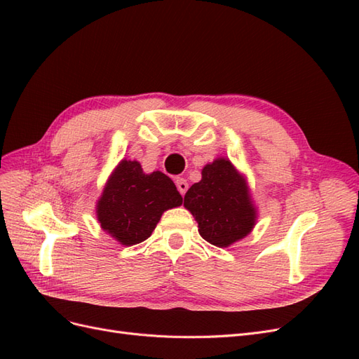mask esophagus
Here are the masks:
<instances>
[{"label": "esophagus", "mask_w": 359, "mask_h": 359, "mask_svg": "<svg viewBox=\"0 0 359 359\" xmlns=\"http://www.w3.org/2000/svg\"><path fill=\"white\" fill-rule=\"evenodd\" d=\"M175 184H177V189H178V191L182 194H186V191H187V189H189V184H187V181L184 180V178H177L175 180Z\"/></svg>", "instance_id": "1"}]
</instances>
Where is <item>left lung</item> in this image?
<instances>
[{
    "label": "left lung",
    "mask_w": 359,
    "mask_h": 359,
    "mask_svg": "<svg viewBox=\"0 0 359 359\" xmlns=\"http://www.w3.org/2000/svg\"><path fill=\"white\" fill-rule=\"evenodd\" d=\"M184 206L196 219L203 240L217 247L241 240L256 220L244 178L224 158L203 168L202 180L184 196Z\"/></svg>",
    "instance_id": "8db88e82"
}]
</instances>
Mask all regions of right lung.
<instances>
[{"mask_svg": "<svg viewBox=\"0 0 359 359\" xmlns=\"http://www.w3.org/2000/svg\"><path fill=\"white\" fill-rule=\"evenodd\" d=\"M181 203L180 191L165 173L147 175L137 161L123 160L103 190L97 219L115 240L135 245L151 236L163 212Z\"/></svg>", "mask_w": 359, "mask_h": 359, "instance_id": "add662e5", "label": "right lung"}]
</instances>
